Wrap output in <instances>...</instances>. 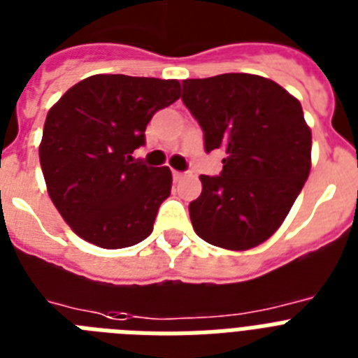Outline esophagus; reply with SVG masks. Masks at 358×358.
<instances>
[{
	"mask_svg": "<svg viewBox=\"0 0 358 358\" xmlns=\"http://www.w3.org/2000/svg\"><path fill=\"white\" fill-rule=\"evenodd\" d=\"M171 176H173V181H182V179L187 177V173H182V171L173 170V171H171Z\"/></svg>",
	"mask_w": 358,
	"mask_h": 358,
	"instance_id": "1",
	"label": "esophagus"
}]
</instances>
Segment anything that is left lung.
<instances>
[{
    "label": "left lung",
    "instance_id": "obj_1",
    "mask_svg": "<svg viewBox=\"0 0 358 358\" xmlns=\"http://www.w3.org/2000/svg\"><path fill=\"white\" fill-rule=\"evenodd\" d=\"M182 103L201 125L205 151L225 153L224 170L201 176L190 203L199 238L224 250L262 244L287 218L310 171L313 134L301 103L251 73L182 81Z\"/></svg>",
    "mask_w": 358,
    "mask_h": 358
}]
</instances>
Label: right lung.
<instances>
[{
	"instance_id": "1",
	"label": "right lung",
	"mask_w": 358,
	"mask_h": 358,
	"mask_svg": "<svg viewBox=\"0 0 358 358\" xmlns=\"http://www.w3.org/2000/svg\"><path fill=\"white\" fill-rule=\"evenodd\" d=\"M177 79H83L50 108L40 166L51 201L71 231L103 250L129 248L153 231L171 171L134 161L151 116L177 101Z\"/></svg>"
}]
</instances>
